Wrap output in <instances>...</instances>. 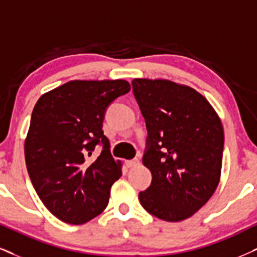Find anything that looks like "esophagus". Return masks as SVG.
Wrapping results in <instances>:
<instances>
[{"instance_id": "1", "label": "esophagus", "mask_w": 257, "mask_h": 257, "mask_svg": "<svg viewBox=\"0 0 257 257\" xmlns=\"http://www.w3.org/2000/svg\"><path fill=\"white\" fill-rule=\"evenodd\" d=\"M125 164H126V167H127V168H134V167L137 166V164H139V160H138V158H134V160H127L125 162Z\"/></svg>"}]
</instances>
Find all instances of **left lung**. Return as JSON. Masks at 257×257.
Instances as JSON below:
<instances>
[{
	"mask_svg": "<svg viewBox=\"0 0 257 257\" xmlns=\"http://www.w3.org/2000/svg\"><path fill=\"white\" fill-rule=\"evenodd\" d=\"M132 90L148 130L143 164L153 175L139 201L160 219H187L219 183L224 149L220 120L210 102L186 85L135 78Z\"/></svg>",
	"mask_w": 257,
	"mask_h": 257,
	"instance_id": "obj_1",
	"label": "left lung"
}]
</instances>
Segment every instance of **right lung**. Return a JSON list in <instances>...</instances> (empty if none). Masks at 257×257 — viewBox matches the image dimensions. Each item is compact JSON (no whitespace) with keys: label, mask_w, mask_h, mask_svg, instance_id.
Instances as JSON below:
<instances>
[{"label":"right lung","mask_w":257,"mask_h":257,"mask_svg":"<svg viewBox=\"0 0 257 257\" xmlns=\"http://www.w3.org/2000/svg\"><path fill=\"white\" fill-rule=\"evenodd\" d=\"M130 89L123 80L71 81L37 101L25 158L37 194L58 219L80 225L108 205L110 187L121 170L102 123L109 104ZM96 145L103 150L91 160Z\"/></svg>","instance_id":"1"}]
</instances>
